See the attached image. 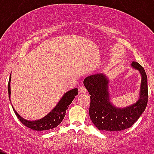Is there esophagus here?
Masks as SVG:
<instances>
[{
    "label": "esophagus",
    "mask_w": 154,
    "mask_h": 154,
    "mask_svg": "<svg viewBox=\"0 0 154 154\" xmlns=\"http://www.w3.org/2000/svg\"><path fill=\"white\" fill-rule=\"evenodd\" d=\"M79 91L80 93H84L86 91V88L84 86H80V88H79Z\"/></svg>",
    "instance_id": "obj_1"
}]
</instances>
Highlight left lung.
<instances>
[{
  "label": "left lung",
  "mask_w": 154,
  "mask_h": 154,
  "mask_svg": "<svg viewBox=\"0 0 154 154\" xmlns=\"http://www.w3.org/2000/svg\"><path fill=\"white\" fill-rule=\"evenodd\" d=\"M131 66L141 74V86L137 101L125 107H117L110 100L109 92V80L104 74H96L86 77L83 84L91 99L89 116L99 130L106 132L122 131L130 128L139 119L147 103V78L145 71L137 62Z\"/></svg>",
  "instance_id": "1"
}]
</instances>
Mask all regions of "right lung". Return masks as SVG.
Returning <instances> with one entry per match:
<instances>
[{
  "instance_id": "add662e5",
  "label": "right lung",
  "mask_w": 154,
  "mask_h": 154,
  "mask_svg": "<svg viewBox=\"0 0 154 154\" xmlns=\"http://www.w3.org/2000/svg\"><path fill=\"white\" fill-rule=\"evenodd\" d=\"M10 81H11V74L10 77V80L8 83V93L9 97L10 99L11 94V88H10ZM78 94V91L77 88H73V89L69 90L67 92L65 93L63 97L60 98V101L57 103L55 107L48 113L45 116H44L42 119H38L35 121H29L26 120L25 119H23L13 108L14 112L16 115L17 118L19 119L20 122L25 125L26 127L32 129L33 130H37V131H42V130H49L53 128H55L57 126L60 125L62 121L64 119L66 116V110L68 109V106L71 104V102L74 99L76 95ZM11 101V100H10Z\"/></svg>"
}]
</instances>
